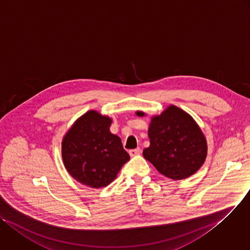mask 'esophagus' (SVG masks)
<instances>
[{
  "instance_id": "1",
  "label": "esophagus",
  "mask_w": 250,
  "mask_h": 250,
  "mask_svg": "<svg viewBox=\"0 0 250 250\" xmlns=\"http://www.w3.org/2000/svg\"><path fill=\"white\" fill-rule=\"evenodd\" d=\"M140 153H141V149H140L139 147H137V148H135V149H130V151H129L130 157L138 156V155H140Z\"/></svg>"
}]
</instances>
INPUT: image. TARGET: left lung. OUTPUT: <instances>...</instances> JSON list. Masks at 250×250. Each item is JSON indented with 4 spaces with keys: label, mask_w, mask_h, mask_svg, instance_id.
<instances>
[{
    "label": "left lung",
    "mask_w": 250,
    "mask_h": 250,
    "mask_svg": "<svg viewBox=\"0 0 250 250\" xmlns=\"http://www.w3.org/2000/svg\"><path fill=\"white\" fill-rule=\"evenodd\" d=\"M138 116L145 113L137 111ZM147 135L149 146L144 158L165 176L179 180L200 168L207 157V141L200 127L184 110L169 105L161 115L153 116Z\"/></svg>",
    "instance_id": "8db88e82"
}]
</instances>
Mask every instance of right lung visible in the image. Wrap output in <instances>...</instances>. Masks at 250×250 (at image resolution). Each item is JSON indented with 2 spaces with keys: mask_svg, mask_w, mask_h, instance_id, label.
Returning a JSON list of instances; mask_svg holds the SVG:
<instances>
[{
  "mask_svg": "<svg viewBox=\"0 0 250 250\" xmlns=\"http://www.w3.org/2000/svg\"><path fill=\"white\" fill-rule=\"evenodd\" d=\"M111 122L108 116L89 110L63 138L66 169L78 182L91 188L107 186L130 160L121 139L109 131Z\"/></svg>",
  "mask_w": 250,
  "mask_h": 250,
  "instance_id": "obj_1",
  "label": "right lung"
}]
</instances>
